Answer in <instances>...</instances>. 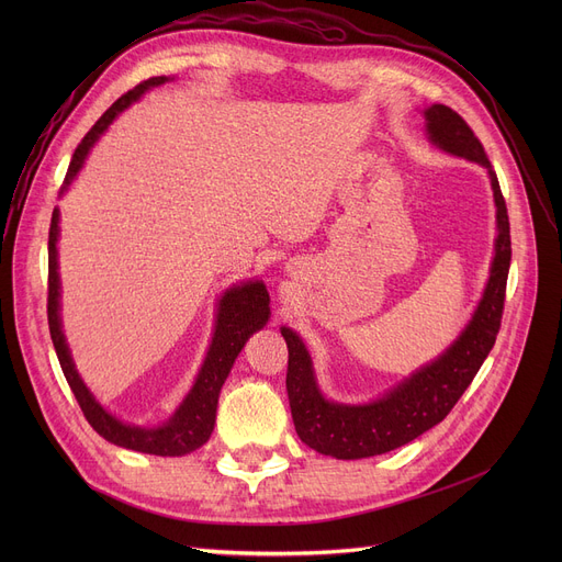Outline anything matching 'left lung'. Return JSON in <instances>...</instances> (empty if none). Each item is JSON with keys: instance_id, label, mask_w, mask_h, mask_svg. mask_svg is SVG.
<instances>
[{"instance_id": "obj_1", "label": "left lung", "mask_w": 562, "mask_h": 562, "mask_svg": "<svg viewBox=\"0 0 562 562\" xmlns=\"http://www.w3.org/2000/svg\"><path fill=\"white\" fill-rule=\"evenodd\" d=\"M424 115L432 145L487 168L498 229L490 280L467 328L437 360L401 380L380 398L362 405L335 403L323 396L303 339L289 328H280L289 348L286 394L293 426L310 449L337 460H360L394 451L445 419L490 356L504 316L510 269V221L496 172L462 115L445 104L428 106Z\"/></svg>"}]
</instances>
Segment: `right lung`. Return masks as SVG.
Masks as SVG:
<instances>
[{
    "label": "right lung",
    "instance_id": "obj_1",
    "mask_svg": "<svg viewBox=\"0 0 562 562\" xmlns=\"http://www.w3.org/2000/svg\"><path fill=\"white\" fill-rule=\"evenodd\" d=\"M168 77H150L147 81H140L134 86L130 93L117 98L104 113L100 121L91 127L77 150L72 155V161L68 166L66 180L61 187V193L70 187V182L81 170L91 147L98 143V138L104 134V130L115 121L117 113H123L132 102H136L145 91H150L155 86L166 83ZM58 210L52 212V225H49V241H47V323H49V335L56 350L58 364L64 369V375L68 385L83 412L86 422L93 426L95 432H100L106 441L115 447L150 453V456H187L195 449H200L206 439L212 437L214 424H216V407H218V394L223 382L239 356L241 348L246 346L248 337L263 328L266 321H269V291H266L263 282H244L227 289L223 299L218 301V314H216V330L206 350V358L202 362V369L195 378V385L182 401V405L175 409V415L157 426V428H143V426H130L121 419H115L111 412H106L95 396L83 385L81 375L75 369L70 348L66 344V335L61 330V282H58Z\"/></svg>",
    "mask_w": 562,
    "mask_h": 562
}]
</instances>
